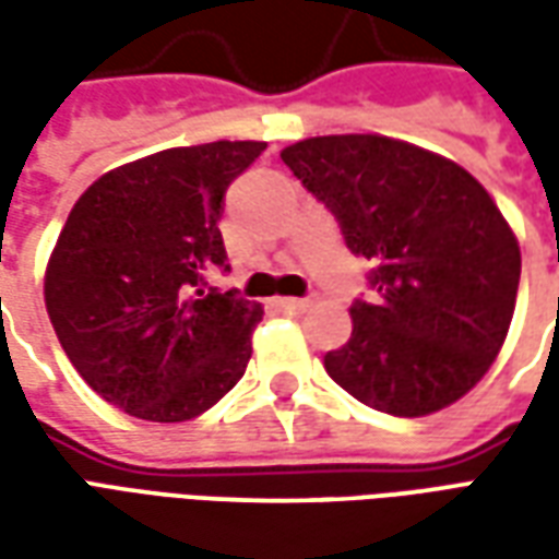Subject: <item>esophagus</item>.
Listing matches in <instances>:
<instances>
[{"instance_id": "1", "label": "esophagus", "mask_w": 559, "mask_h": 559, "mask_svg": "<svg viewBox=\"0 0 559 559\" xmlns=\"http://www.w3.org/2000/svg\"><path fill=\"white\" fill-rule=\"evenodd\" d=\"M278 308L281 311H287V314H305V311L311 308V302H308V299H293V296H284V299H278Z\"/></svg>"}]
</instances>
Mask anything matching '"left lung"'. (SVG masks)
I'll list each match as a JSON object with an SVG mask.
<instances>
[{
  "label": "left lung",
  "instance_id": "left-lung-1",
  "mask_svg": "<svg viewBox=\"0 0 559 559\" xmlns=\"http://www.w3.org/2000/svg\"><path fill=\"white\" fill-rule=\"evenodd\" d=\"M281 158L377 266V296L350 305V341L323 359L329 377L404 419L464 399L503 347L521 281L493 197L455 160L383 134L308 138Z\"/></svg>",
  "mask_w": 559,
  "mask_h": 559
}]
</instances>
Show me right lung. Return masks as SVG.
<instances>
[{"label": "right lung", "instance_id": "1", "mask_svg": "<svg viewBox=\"0 0 559 559\" xmlns=\"http://www.w3.org/2000/svg\"><path fill=\"white\" fill-rule=\"evenodd\" d=\"M260 140L176 146L122 164L80 194L44 272L62 350L104 401L146 421H188L230 392L251 359L260 302L206 287L227 269V185Z\"/></svg>", "mask_w": 559, "mask_h": 559}]
</instances>
